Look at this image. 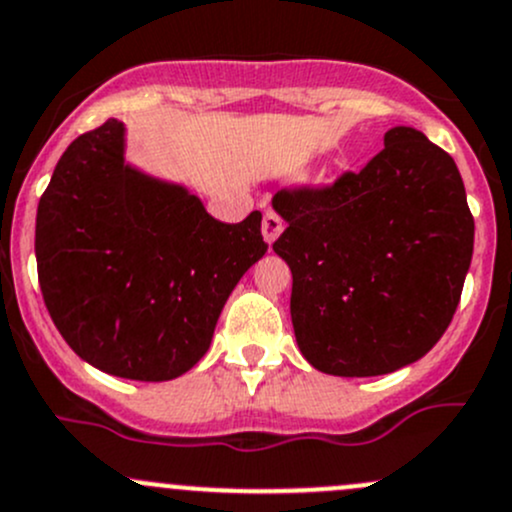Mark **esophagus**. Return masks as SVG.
<instances>
[{"instance_id": "34e87169", "label": "esophagus", "mask_w": 512, "mask_h": 512, "mask_svg": "<svg viewBox=\"0 0 512 512\" xmlns=\"http://www.w3.org/2000/svg\"><path fill=\"white\" fill-rule=\"evenodd\" d=\"M284 230V220L279 218L274 211H267L265 218H262V235H265L267 242H274L279 238V233Z\"/></svg>"}]
</instances>
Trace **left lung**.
I'll return each instance as SVG.
<instances>
[{"mask_svg": "<svg viewBox=\"0 0 512 512\" xmlns=\"http://www.w3.org/2000/svg\"><path fill=\"white\" fill-rule=\"evenodd\" d=\"M287 230L272 250L292 270L304 358L338 378H373L434 348L454 319L473 255V215L454 159L412 127L333 184L272 198Z\"/></svg>", "mask_w": 512, "mask_h": 512, "instance_id": "8db88e82", "label": "left lung"}]
</instances>
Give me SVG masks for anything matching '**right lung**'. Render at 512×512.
<instances>
[{
  "label": "right lung",
  "mask_w": 512,
  "mask_h": 512,
  "mask_svg": "<svg viewBox=\"0 0 512 512\" xmlns=\"http://www.w3.org/2000/svg\"><path fill=\"white\" fill-rule=\"evenodd\" d=\"M117 120L80 134L36 211V267L68 346L102 373L179 378L203 358L240 277L267 252L262 213L220 223L181 186L125 164Z\"/></svg>",
  "instance_id": "1"
}]
</instances>
